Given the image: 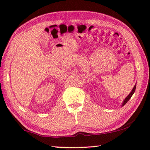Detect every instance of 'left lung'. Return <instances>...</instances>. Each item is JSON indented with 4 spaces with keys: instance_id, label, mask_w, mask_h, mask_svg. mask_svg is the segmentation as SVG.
Returning <instances> with one entry per match:
<instances>
[{
    "instance_id": "8db88e82",
    "label": "left lung",
    "mask_w": 150,
    "mask_h": 150,
    "mask_svg": "<svg viewBox=\"0 0 150 150\" xmlns=\"http://www.w3.org/2000/svg\"><path fill=\"white\" fill-rule=\"evenodd\" d=\"M136 86L135 85V86H134V88H133V89L132 90V91H131V93H130V94H129V95H128V96H127V97L125 98V100H124V102H123V103H122V106H124V105H125V104L127 103V102H128V101L129 100H130V98L132 97V95H133V94L134 93V92H135V90H136Z\"/></svg>"
}]
</instances>
